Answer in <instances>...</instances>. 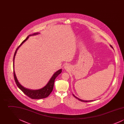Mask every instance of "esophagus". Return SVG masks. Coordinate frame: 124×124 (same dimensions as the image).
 Returning a JSON list of instances; mask_svg holds the SVG:
<instances>
[{
	"label": "esophagus",
	"mask_w": 124,
	"mask_h": 124,
	"mask_svg": "<svg viewBox=\"0 0 124 124\" xmlns=\"http://www.w3.org/2000/svg\"><path fill=\"white\" fill-rule=\"evenodd\" d=\"M69 68H70V66H69V65H66L65 66V69H66V70L69 69Z\"/></svg>",
	"instance_id": "34e87169"
}]
</instances>
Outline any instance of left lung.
Masks as SVG:
<instances>
[{"instance_id":"1","label":"left lung","mask_w":124,"mask_h":124,"mask_svg":"<svg viewBox=\"0 0 124 124\" xmlns=\"http://www.w3.org/2000/svg\"><path fill=\"white\" fill-rule=\"evenodd\" d=\"M111 46V47H112L113 48V47H112V46ZM73 95L74 96V97L75 98H76L77 99H78V100H80V101H82V102H90V101H93V100H88V101H87V100H81V99H79V98H77V97H76L75 95H74L73 94Z\"/></svg>"}]
</instances>
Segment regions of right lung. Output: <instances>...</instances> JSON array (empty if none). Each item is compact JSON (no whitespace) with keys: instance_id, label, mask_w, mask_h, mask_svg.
I'll return each instance as SVG.
<instances>
[{"instance_id":"add662e5","label":"right lung","mask_w":124,"mask_h":124,"mask_svg":"<svg viewBox=\"0 0 124 124\" xmlns=\"http://www.w3.org/2000/svg\"><path fill=\"white\" fill-rule=\"evenodd\" d=\"M39 33H39V32H36V33H34L32 34H31L28 36L26 38V39H24L17 48L16 51L15 52V53H14V57H13V74H14V78L16 84L18 86V87L28 97H29L32 99H44V98H46L50 94V93H52V92L53 90L55 79L62 72V69H59V70L57 71L56 72H55L53 75V76L50 79L49 81L46 84V85L45 86H44L43 88L39 89V90H30L29 89L25 88V87H23L18 81L17 78L16 77L15 73L14 68L15 57V55L17 53V52L18 51V49L24 43V42L26 41L27 40V39L29 38V36L36 35L39 34Z\"/></svg>"}]
</instances>
